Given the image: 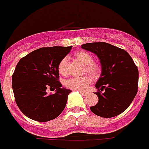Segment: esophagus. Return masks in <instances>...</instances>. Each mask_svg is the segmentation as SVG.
<instances>
[{
	"label": "esophagus",
	"mask_w": 149,
	"mask_h": 149,
	"mask_svg": "<svg viewBox=\"0 0 149 149\" xmlns=\"http://www.w3.org/2000/svg\"><path fill=\"white\" fill-rule=\"evenodd\" d=\"M80 93H81L82 96H84V97H86L87 95V93H86V92H83V91H80Z\"/></svg>",
	"instance_id": "obj_1"
}]
</instances>
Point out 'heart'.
Here are the masks:
<instances>
[{"label": "heart", "mask_w": 149, "mask_h": 149, "mask_svg": "<svg viewBox=\"0 0 149 149\" xmlns=\"http://www.w3.org/2000/svg\"><path fill=\"white\" fill-rule=\"evenodd\" d=\"M74 57L84 64V71H86L93 77L99 76L101 72V66L98 63L93 61V56L89 52L86 51H79L74 54ZM67 63L68 59L64 57L58 63V72L62 75H65L67 74ZM91 82V77L89 75H85L66 79L63 84L67 89L83 91L89 86Z\"/></svg>", "instance_id": "heart-1"}]
</instances>
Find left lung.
I'll list each match as a JSON object with an SVG mask.
<instances>
[{"instance_id": "1", "label": "left lung", "mask_w": 149, "mask_h": 149, "mask_svg": "<svg viewBox=\"0 0 149 149\" xmlns=\"http://www.w3.org/2000/svg\"><path fill=\"white\" fill-rule=\"evenodd\" d=\"M81 48L100 59L102 72L96 88L99 101L90 107L95 115L103 118L118 116L132 103L138 89V69L124 49L103 41L86 43Z\"/></svg>"}]
</instances>
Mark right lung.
Here are the masks:
<instances>
[{
	"mask_svg": "<svg viewBox=\"0 0 149 149\" xmlns=\"http://www.w3.org/2000/svg\"><path fill=\"white\" fill-rule=\"evenodd\" d=\"M72 46L44 47L21 58L12 74V89L16 104L28 118L48 122L65 108L71 90L61 88L58 63ZM47 88L57 92L48 95Z\"/></svg>",
	"mask_w": 149,
	"mask_h": 149,
	"instance_id": "obj_1",
	"label": "right lung"
}]
</instances>
